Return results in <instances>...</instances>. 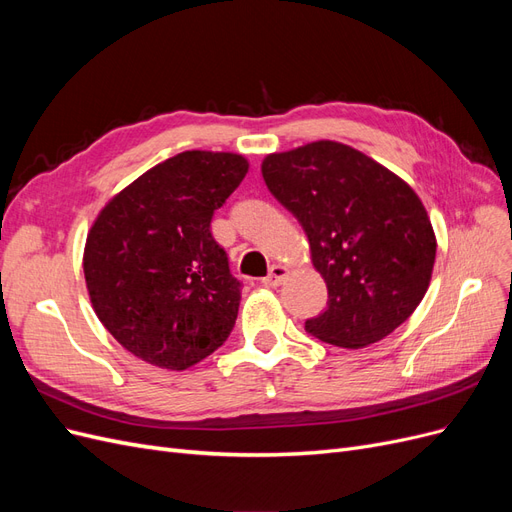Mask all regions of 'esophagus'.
Listing matches in <instances>:
<instances>
[{
  "instance_id": "obj_1",
  "label": "esophagus",
  "mask_w": 512,
  "mask_h": 512,
  "mask_svg": "<svg viewBox=\"0 0 512 512\" xmlns=\"http://www.w3.org/2000/svg\"><path fill=\"white\" fill-rule=\"evenodd\" d=\"M288 273H290V271H288L286 265H273L271 271H269V275L265 277V280H262V284H265V286H280V284L286 282Z\"/></svg>"
}]
</instances>
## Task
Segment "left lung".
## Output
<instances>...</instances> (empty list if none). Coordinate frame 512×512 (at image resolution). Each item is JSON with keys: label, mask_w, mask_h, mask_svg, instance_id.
<instances>
[{"label": "left lung", "mask_w": 512, "mask_h": 512, "mask_svg": "<svg viewBox=\"0 0 512 512\" xmlns=\"http://www.w3.org/2000/svg\"><path fill=\"white\" fill-rule=\"evenodd\" d=\"M269 192L303 226L327 309L305 331L339 348L376 344L423 301L436 232L421 198L389 168L335 141L269 153Z\"/></svg>", "instance_id": "1"}]
</instances>
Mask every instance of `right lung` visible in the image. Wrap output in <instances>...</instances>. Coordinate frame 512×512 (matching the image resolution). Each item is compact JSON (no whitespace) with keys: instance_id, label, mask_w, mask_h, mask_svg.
<instances>
[{"instance_id":"1","label":"right lung","mask_w":512,"mask_h":512,"mask_svg":"<svg viewBox=\"0 0 512 512\" xmlns=\"http://www.w3.org/2000/svg\"><path fill=\"white\" fill-rule=\"evenodd\" d=\"M247 168L230 151L177 153L115 194L91 224L83 254L91 305L141 361L183 371L235 327L241 284L211 237V218Z\"/></svg>"}]
</instances>
